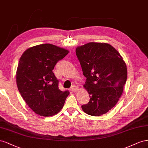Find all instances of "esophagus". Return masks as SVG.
I'll list each match as a JSON object with an SVG mask.
<instances>
[{"label":"esophagus","mask_w":148,"mask_h":148,"mask_svg":"<svg viewBox=\"0 0 148 148\" xmlns=\"http://www.w3.org/2000/svg\"><path fill=\"white\" fill-rule=\"evenodd\" d=\"M71 90L73 91V92H77V91H78V90H79V88H78L77 86H73L71 87Z\"/></svg>","instance_id":"obj_1"}]
</instances>
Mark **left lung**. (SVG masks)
Here are the masks:
<instances>
[{
    "instance_id": "left-lung-1",
    "label": "left lung",
    "mask_w": 148,
    "mask_h": 148,
    "mask_svg": "<svg viewBox=\"0 0 148 148\" xmlns=\"http://www.w3.org/2000/svg\"><path fill=\"white\" fill-rule=\"evenodd\" d=\"M83 74L85 87L90 95L83 111L100 116L115 106L127 79V68L120 53L110 45L88 43L75 49Z\"/></svg>"
}]
</instances>
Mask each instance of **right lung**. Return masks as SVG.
Returning <instances> with one entry per match:
<instances>
[{
  "instance_id": "right-lung-1",
  "label": "right lung",
  "mask_w": 148,
  "mask_h": 148,
  "mask_svg": "<svg viewBox=\"0 0 148 148\" xmlns=\"http://www.w3.org/2000/svg\"><path fill=\"white\" fill-rule=\"evenodd\" d=\"M68 53L46 43L28 48L20 59L16 75L18 89L28 107L38 115L53 116L64 106L69 92L59 89V81L53 70Z\"/></svg>"
}]
</instances>
